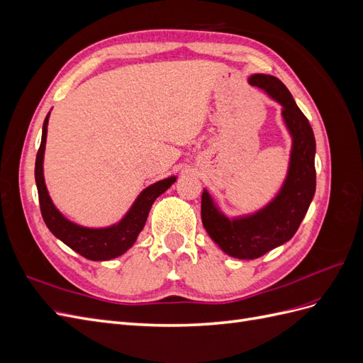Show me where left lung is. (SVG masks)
I'll return each mask as SVG.
<instances>
[{
  "label": "left lung",
  "instance_id": "obj_1",
  "mask_svg": "<svg viewBox=\"0 0 363 363\" xmlns=\"http://www.w3.org/2000/svg\"><path fill=\"white\" fill-rule=\"evenodd\" d=\"M248 82L283 106L284 123L292 135V152L281 191L255 215L228 219L218 211L207 191L203 192L201 219L206 232L219 248L236 259H257L289 240L298 230L316 188L315 136L309 119L277 77L255 74Z\"/></svg>",
  "mask_w": 363,
  "mask_h": 363
}]
</instances>
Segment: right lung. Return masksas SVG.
Wrapping results in <instances>:
<instances>
[{
    "mask_svg": "<svg viewBox=\"0 0 363 363\" xmlns=\"http://www.w3.org/2000/svg\"><path fill=\"white\" fill-rule=\"evenodd\" d=\"M48 116L43 121L42 127V140L38 150L36 164H35V179L39 194L40 213L45 221L50 232L60 239L63 244L79 252L83 257L89 260H111L125 252L131 245L136 242L138 235L144 228L145 221L150 213V208L159 195L167 191L175 182V177L160 180L155 184L148 186L142 191L135 204L131 206L127 215L121 221L107 228H87L77 225L65 218L56 206L52 204L45 180H43V151H45L47 142V125Z\"/></svg>",
    "mask_w": 363,
    "mask_h": 363,
    "instance_id": "right-lung-1",
    "label": "right lung"
}]
</instances>
